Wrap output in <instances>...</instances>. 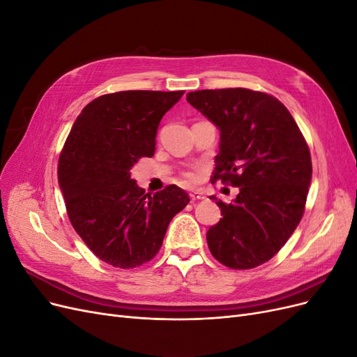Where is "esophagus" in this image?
<instances>
[{"label":"esophagus","instance_id":"esophagus-1","mask_svg":"<svg viewBox=\"0 0 357 357\" xmlns=\"http://www.w3.org/2000/svg\"><path fill=\"white\" fill-rule=\"evenodd\" d=\"M190 195V199L192 201H201V199H205V195L201 192V190H193L189 193Z\"/></svg>","mask_w":357,"mask_h":357}]
</instances>
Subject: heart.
Segmentation results:
<instances>
[{"label":"heart","instance_id":"heart-1","mask_svg":"<svg viewBox=\"0 0 357 357\" xmlns=\"http://www.w3.org/2000/svg\"><path fill=\"white\" fill-rule=\"evenodd\" d=\"M183 176H185L186 180L195 183L199 180V168H190V169L183 172Z\"/></svg>","mask_w":357,"mask_h":357}]
</instances>
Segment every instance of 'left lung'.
<instances>
[{
  "mask_svg": "<svg viewBox=\"0 0 357 357\" xmlns=\"http://www.w3.org/2000/svg\"><path fill=\"white\" fill-rule=\"evenodd\" d=\"M186 100L220 129L213 181L240 188L231 204L210 197L223 215L207 232L210 252L231 269L256 268L280 252L304 215L312 174L308 144L269 93L204 89Z\"/></svg>",
  "mask_w": 357,
  "mask_h": 357,
  "instance_id": "obj_1",
  "label": "left lung"
}]
</instances>
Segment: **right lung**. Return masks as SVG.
I'll use <instances>...</instances> for the list:
<instances>
[{
    "label": "right lung",
    "mask_w": 357,
    "mask_h": 357,
    "mask_svg": "<svg viewBox=\"0 0 357 357\" xmlns=\"http://www.w3.org/2000/svg\"><path fill=\"white\" fill-rule=\"evenodd\" d=\"M185 91H122L84 107L62 147L58 181L73 228L91 252L116 268H137L158 255L168 225L186 207L176 185L146 193L131 178L152 158L160 119Z\"/></svg>",
    "instance_id": "add662e5"
}]
</instances>
